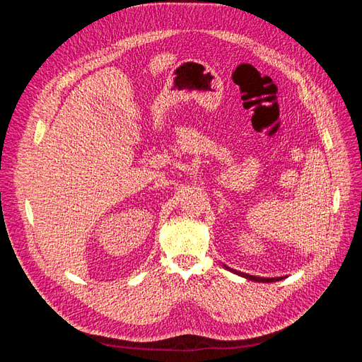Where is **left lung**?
Masks as SVG:
<instances>
[{
	"label": "left lung",
	"instance_id": "1",
	"mask_svg": "<svg viewBox=\"0 0 362 362\" xmlns=\"http://www.w3.org/2000/svg\"><path fill=\"white\" fill-rule=\"evenodd\" d=\"M226 267V266H225ZM228 270H231L233 273H235V275L242 276V278H246L249 281H255V282H276V281H281L284 279V276H279V278H261V276H254V275H249V273H243V272H238V270H234V269H229L226 267Z\"/></svg>",
	"mask_w": 362,
	"mask_h": 362
}]
</instances>
